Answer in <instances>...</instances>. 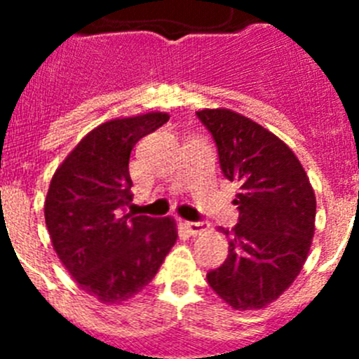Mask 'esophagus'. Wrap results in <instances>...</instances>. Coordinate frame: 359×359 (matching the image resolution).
Masks as SVG:
<instances>
[{"label":"esophagus","mask_w":359,"mask_h":359,"mask_svg":"<svg viewBox=\"0 0 359 359\" xmlns=\"http://www.w3.org/2000/svg\"><path fill=\"white\" fill-rule=\"evenodd\" d=\"M183 226L187 228V231H189L190 236H201L203 231L208 230V223H194V221H185L183 223Z\"/></svg>","instance_id":"esophagus-1"}]
</instances>
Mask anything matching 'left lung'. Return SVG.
<instances>
[{"label":"left lung","instance_id":"1","mask_svg":"<svg viewBox=\"0 0 359 359\" xmlns=\"http://www.w3.org/2000/svg\"><path fill=\"white\" fill-rule=\"evenodd\" d=\"M217 144L221 170L239 185V223L228 257L207 275L208 286L233 309H262L298 277L315 236L316 198L309 177L284 142L226 107L196 111Z\"/></svg>","mask_w":359,"mask_h":359}]
</instances>
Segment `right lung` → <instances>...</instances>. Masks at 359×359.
<instances>
[{
	"instance_id": "add662e5",
	"label": "right lung",
	"mask_w": 359,
	"mask_h": 359,
	"mask_svg": "<svg viewBox=\"0 0 359 359\" xmlns=\"http://www.w3.org/2000/svg\"><path fill=\"white\" fill-rule=\"evenodd\" d=\"M169 113L113 118L75 145L50 182L44 219L59 261L84 293L123 304L158 273L177 239L172 217L122 214L131 201L129 156Z\"/></svg>"
}]
</instances>
